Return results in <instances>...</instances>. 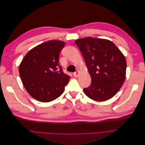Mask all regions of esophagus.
Instances as JSON below:
<instances>
[{
	"mask_svg": "<svg viewBox=\"0 0 145 145\" xmlns=\"http://www.w3.org/2000/svg\"><path fill=\"white\" fill-rule=\"evenodd\" d=\"M78 74H79V71H76L75 72H74V73L73 74V75H74V77H77V76H78Z\"/></svg>",
	"mask_w": 145,
	"mask_h": 145,
	"instance_id": "34e87169",
	"label": "esophagus"
}]
</instances>
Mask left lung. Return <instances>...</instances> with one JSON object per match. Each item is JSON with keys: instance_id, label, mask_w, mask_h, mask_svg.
Wrapping results in <instances>:
<instances>
[{"instance_id": "1", "label": "left lung", "mask_w": 145, "mask_h": 145, "mask_svg": "<svg viewBox=\"0 0 145 145\" xmlns=\"http://www.w3.org/2000/svg\"><path fill=\"white\" fill-rule=\"evenodd\" d=\"M76 44L85 59L91 77L85 94L95 101L112 98L120 90L126 77V61L120 50L110 40L88 37Z\"/></svg>"}]
</instances>
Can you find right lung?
<instances>
[{"instance_id": "obj_1", "label": "right lung", "mask_w": 145, "mask_h": 145, "mask_svg": "<svg viewBox=\"0 0 145 145\" xmlns=\"http://www.w3.org/2000/svg\"><path fill=\"white\" fill-rule=\"evenodd\" d=\"M65 46L60 40H49L31 50L20 64L21 80L29 95L49 102L63 93L71 77L63 72L59 54Z\"/></svg>"}]
</instances>
